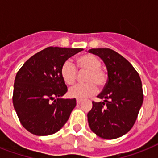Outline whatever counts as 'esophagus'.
<instances>
[{
  "instance_id": "34e87169",
  "label": "esophagus",
  "mask_w": 158,
  "mask_h": 158,
  "mask_svg": "<svg viewBox=\"0 0 158 158\" xmlns=\"http://www.w3.org/2000/svg\"><path fill=\"white\" fill-rule=\"evenodd\" d=\"M81 100H80V99H77V100H76V103L77 104H78V105H79V104H80V103H81Z\"/></svg>"
}]
</instances>
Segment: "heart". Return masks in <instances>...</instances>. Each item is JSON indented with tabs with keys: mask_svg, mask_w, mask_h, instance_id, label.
<instances>
[{
	"mask_svg": "<svg viewBox=\"0 0 158 158\" xmlns=\"http://www.w3.org/2000/svg\"><path fill=\"white\" fill-rule=\"evenodd\" d=\"M77 67L69 60L64 61L60 68V74L67 85H74L78 79V70L86 72L84 76L85 84H79L69 90L70 98L84 99L93 96L98 91V88H102L107 82V73L102 68V61L93 54H84L76 59Z\"/></svg>",
	"mask_w": 158,
	"mask_h": 158,
	"instance_id": "obj_1",
	"label": "heart"
}]
</instances>
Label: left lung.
<instances>
[{
	"label": "left lung",
	"instance_id": "obj_1",
	"mask_svg": "<svg viewBox=\"0 0 158 158\" xmlns=\"http://www.w3.org/2000/svg\"><path fill=\"white\" fill-rule=\"evenodd\" d=\"M101 57L107 69L108 79L88 113L90 129L106 139L121 137L131 130L143 101L142 82L133 65L121 55L110 48L90 49Z\"/></svg>",
	"mask_w": 158,
	"mask_h": 158
}]
</instances>
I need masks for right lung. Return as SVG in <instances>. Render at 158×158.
<instances>
[{
  "label": "right lung",
  "mask_w": 158,
  "mask_h": 158,
  "mask_svg": "<svg viewBox=\"0 0 158 158\" xmlns=\"http://www.w3.org/2000/svg\"><path fill=\"white\" fill-rule=\"evenodd\" d=\"M82 50L48 47L31 56L19 69L12 99L19 120L28 132L50 135L66 123L76 100L60 98L68 90L60 68Z\"/></svg>",
  "instance_id": "add662e5"
}]
</instances>
